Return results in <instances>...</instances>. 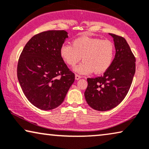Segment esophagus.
<instances>
[{
	"instance_id": "1",
	"label": "esophagus",
	"mask_w": 149,
	"mask_h": 149,
	"mask_svg": "<svg viewBox=\"0 0 149 149\" xmlns=\"http://www.w3.org/2000/svg\"><path fill=\"white\" fill-rule=\"evenodd\" d=\"M75 78H76V80H78L81 78V76H79V75H78V74H76V75H75Z\"/></svg>"
}]
</instances>
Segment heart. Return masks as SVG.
I'll list each match as a JSON object with an SVG mask.
<instances>
[{
	"instance_id": "1",
	"label": "heart",
	"mask_w": 149,
	"mask_h": 149,
	"mask_svg": "<svg viewBox=\"0 0 149 149\" xmlns=\"http://www.w3.org/2000/svg\"><path fill=\"white\" fill-rule=\"evenodd\" d=\"M71 45L63 44L60 56L71 67H74L82 57L83 62L73 69L80 74H102L110 68L114 60V46L109 40L82 36L73 39Z\"/></svg>"
}]
</instances>
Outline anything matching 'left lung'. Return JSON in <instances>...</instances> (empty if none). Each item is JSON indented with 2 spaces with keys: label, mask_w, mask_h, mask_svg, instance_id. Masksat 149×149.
<instances>
[{
  "label": "left lung",
  "mask_w": 149,
  "mask_h": 149,
  "mask_svg": "<svg viewBox=\"0 0 149 149\" xmlns=\"http://www.w3.org/2000/svg\"><path fill=\"white\" fill-rule=\"evenodd\" d=\"M114 40L116 54L104 75L88 78L84 96L94 110L107 111L117 106L127 94L136 71V58L123 37L109 33Z\"/></svg>",
  "instance_id": "1"
}]
</instances>
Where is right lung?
Instances as JSON below:
<instances>
[{
  "label": "right lung",
  "mask_w": 149,
  "mask_h": 149,
  "mask_svg": "<svg viewBox=\"0 0 149 149\" xmlns=\"http://www.w3.org/2000/svg\"><path fill=\"white\" fill-rule=\"evenodd\" d=\"M65 31H48L33 36L24 47L17 64V79L33 106L50 110L60 106L75 80L60 56L68 38Z\"/></svg>",
  "instance_id": "obj_1"
}]
</instances>
